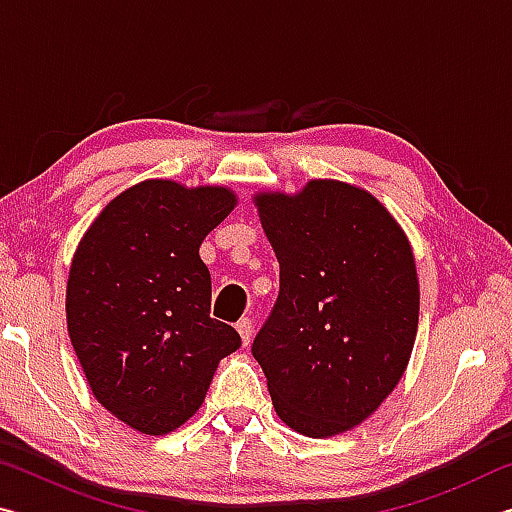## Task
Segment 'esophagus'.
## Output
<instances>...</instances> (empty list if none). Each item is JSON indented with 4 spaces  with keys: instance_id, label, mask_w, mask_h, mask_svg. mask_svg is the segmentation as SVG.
<instances>
[{
    "instance_id": "obj_1",
    "label": "esophagus",
    "mask_w": 512,
    "mask_h": 512,
    "mask_svg": "<svg viewBox=\"0 0 512 512\" xmlns=\"http://www.w3.org/2000/svg\"><path fill=\"white\" fill-rule=\"evenodd\" d=\"M237 332L241 334V341H244V345H248L250 339H253V320H250L248 316L241 318L237 323Z\"/></svg>"
}]
</instances>
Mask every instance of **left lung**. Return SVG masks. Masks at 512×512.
I'll return each instance as SVG.
<instances>
[{"label": "left lung", "instance_id": "left-lung-1", "mask_svg": "<svg viewBox=\"0 0 512 512\" xmlns=\"http://www.w3.org/2000/svg\"><path fill=\"white\" fill-rule=\"evenodd\" d=\"M280 293L253 341L284 424L309 438L357 427L393 393L418 332L420 287L404 230L341 180L255 196Z\"/></svg>", "mask_w": 512, "mask_h": 512}]
</instances>
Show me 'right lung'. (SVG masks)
<instances>
[{
    "label": "right lung",
    "instance_id": "1",
    "mask_svg": "<svg viewBox=\"0 0 512 512\" xmlns=\"http://www.w3.org/2000/svg\"><path fill=\"white\" fill-rule=\"evenodd\" d=\"M237 205L228 187L144 180L103 207L76 248L67 332L101 406L149 436L187 422L235 327L210 316L212 280L198 248Z\"/></svg>",
    "mask_w": 512,
    "mask_h": 512
}]
</instances>
